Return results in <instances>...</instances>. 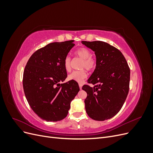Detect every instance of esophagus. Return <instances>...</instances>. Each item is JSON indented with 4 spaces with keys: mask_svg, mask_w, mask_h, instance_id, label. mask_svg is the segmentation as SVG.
I'll use <instances>...</instances> for the list:
<instances>
[{
    "mask_svg": "<svg viewBox=\"0 0 153 153\" xmlns=\"http://www.w3.org/2000/svg\"><path fill=\"white\" fill-rule=\"evenodd\" d=\"M82 84H81V83H80V84H79V87H80V89H82Z\"/></svg>",
    "mask_w": 153,
    "mask_h": 153,
    "instance_id": "1",
    "label": "esophagus"
}]
</instances>
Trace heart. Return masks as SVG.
Segmentation results:
<instances>
[{"label":"heart","instance_id":"obj_1","mask_svg":"<svg viewBox=\"0 0 153 153\" xmlns=\"http://www.w3.org/2000/svg\"><path fill=\"white\" fill-rule=\"evenodd\" d=\"M75 54L78 58L82 59L80 68L82 69L78 71H74L71 73L68 76L69 80H73L77 82H81L87 76V71H93L97 65L96 59L91 55V51L85 47H81L78 49ZM64 67L66 71H70L71 69V58L66 56L64 60Z\"/></svg>","mask_w":153,"mask_h":153}]
</instances>
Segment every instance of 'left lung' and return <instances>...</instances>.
Listing matches in <instances>:
<instances>
[{
  "mask_svg": "<svg viewBox=\"0 0 153 153\" xmlns=\"http://www.w3.org/2000/svg\"><path fill=\"white\" fill-rule=\"evenodd\" d=\"M82 43L94 52L97 65L82 89L87 115L96 121L113 117L121 109L129 89L130 69L121 51L101 41Z\"/></svg>",
  "mask_w": 153,
  "mask_h": 153,
  "instance_id": "8db88e82",
  "label": "left lung"
}]
</instances>
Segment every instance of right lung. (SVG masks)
Here are the masks:
<instances>
[{"label":"right lung","instance_id":"right-lung-1","mask_svg":"<svg viewBox=\"0 0 153 153\" xmlns=\"http://www.w3.org/2000/svg\"><path fill=\"white\" fill-rule=\"evenodd\" d=\"M73 40L51 43L32 54L23 75L25 95L32 110L41 119L56 122L65 118L71 101L80 91L67 77L64 60L75 46Z\"/></svg>","mask_w":153,"mask_h":153}]
</instances>
